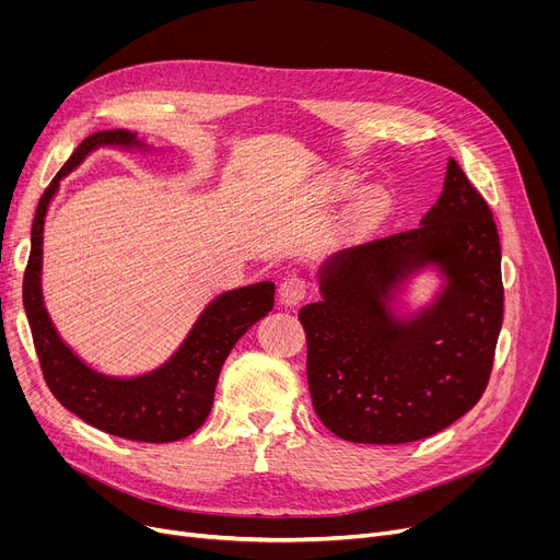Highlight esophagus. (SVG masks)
I'll return each mask as SVG.
<instances>
[{"instance_id":"34e87169","label":"esophagus","mask_w":560,"mask_h":560,"mask_svg":"<svg viewBox=\"0 0 560 560\" xmlns=\"http://www.w3.org/2000/svg\"><path fill=\"white\" fill-rule=\"evenodd\" d=\"M306 292H308V283H306V279H302L298 275L285 277L279 285V298L288 306H298L306 298Z\"/></svg>"}]
</instances>
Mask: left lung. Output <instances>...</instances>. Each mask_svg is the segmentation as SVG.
<instances>
[{"label":"left lung","mask_w":560,"mask_h":560,"mask_svg":"<svg viewBox=\"0 0 560 560\" xmlns=\"http://www.w3.org/2000/svg\"><path fill=\"white\" fill-rule=\"evenodd\" d=\"M438 261L441 300L406 323L387 300L406 271ZM306 304L313 408L331 433L361 445H404L472 408L492 372L504 319L502 247L490 206L450 159L445 188L420 226L338 252Z\"/></svg>","instance_id":"left-lung-1"}]
</instances>
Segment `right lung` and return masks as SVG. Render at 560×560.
I'll return each mask as SVG.
<instances>
[{"mask_svg": "<svg viewBox=\"0 0 560 560\" xmlns=\"http://www.w3.org/2000/svg\"><path fill=\"white\" fill-rule=\"evenodd\" d=\"M110 144L138 147L140 140L127 129L88 136L43 192L32 229V254L24 270L22 302L45 384L58 401L104 433L136 443H174L195 433L209 418L218 376L229 351L252 325L272 311L275 283L245 285L213 300L199 315L179 351L156 372L138 378H110L83 365L58 338L43 306V224L58 182L97 147Z\"/></svg>", "mask_w": 560, "mask_h": 560, "instance_id": "add662e5", "label": "right lung"}]
</instances>
